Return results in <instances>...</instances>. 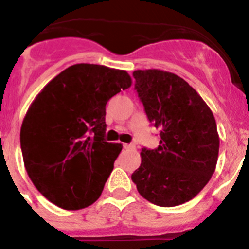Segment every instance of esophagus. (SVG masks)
Instances as JSON below:
<instances>
[{"instance_id":"34e87169","label":"esophagus","mask_w":249,"mask_h":249,"mask_svg":"<svg viewBox=\"0 0 249 249\" xmlns=\"http://www.w3.org/2000/svg\"><path fill=\"white\" fill-rule=\"evenodd\" d=\"M123 148L127 149V150H131V149H135L134 144H123Z\"/></svg>"}]
</instances>
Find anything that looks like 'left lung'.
I'll return each mask as SVG.
<instances>
[{
	"instance_id": "8db88e82",
	"label": "left lung",
	"mask_w": 249,
	"mask_h": 249,
	"mask_svg": "<svg viewBox=\"0 0 249 249\" xmlns=\"http://www.w3.org/2000/svg\"><path fill=\"white\" fill-rule=\"evenodd\" d=\"M135 90L149 122L160 131L157 149H141L131 178L150 203L189 202L213 175L220 139L208 105L186 81L159 69L135 71Z\"/></svg>"
}]
</instances>
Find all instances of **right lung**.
Here are the masks:
<instances>
[{"label":"right lung","mask_w":249,"mask_h":249,"mask_svg":"<svg viewBox=\"0 0 249 249\" xmlns=\"http://www.w3.org/2000/svg\"><path fill=\"white\" fill-rule=\"evenodd\" d=\"M126 71L75 64L51 79L24 117L20 146L32 182L64 210H81L101 196L121 144L104 139L105 105L131 86Z\"/></svg>","instance_id":"obj_1"}]
</instances>
